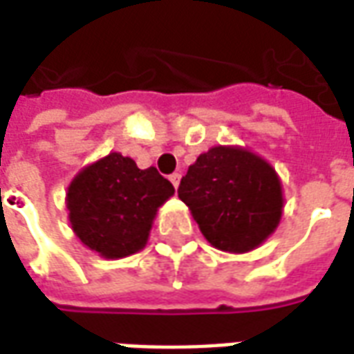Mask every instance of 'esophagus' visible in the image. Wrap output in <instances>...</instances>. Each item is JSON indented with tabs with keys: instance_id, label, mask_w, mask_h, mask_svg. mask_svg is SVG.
Instances as JSON below:
<instances>
[{
	"instance_id": "esophagus-1",
	"label": "esophagus",
	"mask_w": 354,
	"mask_h": 354,
	"mask_svg": "<svg viewBox=\"0 0 354 354\" xmlns=\"http://www.w3.org/2000/svg\"><path fill=\"white\" fill-rule=\"evenodd\" d=\"M180 180H182V174H180V172L170 174V182H172V185H174V187H178V185H180Z\"/></svg>"
}]
</instances>
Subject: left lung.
Here are the masks:
<instances>
[{
    "instance_id": "left-lung-1",
    "label": "left lung",
    "mask_w": 354,
    "mask_h": 354,
    "mask_svg": "<svg viewBox=\"0 0 354 354\" xmlns=\"http://www.w3.org/2000/svg\"><path fill=\"white\" fill-rule=\"evenodd\" d=\"M178 197L210 245L231 254L258 248L279 227L282 184L269 162L241 146H214L189 165Z\"/></svg>"
}]
</instances>
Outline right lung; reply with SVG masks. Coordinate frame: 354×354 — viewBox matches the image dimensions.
Here are the masks:
<instances>
[{
  "label": "right lung",
  "mask_w": 354,
  "mask_h": 354,
  "mask_svg": "<svg viewBox=\"0 0 354 354\" xmlns=\"http://www.w3.org/2000/svg\"><path fill=\"white\" fill-rule=\"evenodd\" d=\"M174 187L155 167L138 169L131 157L111 151L81 169L66 193L75 237L106 260L140 252L159 207Z\"/></svg>",
  "instance_id": "right-lung-1"
}]
</instances>
